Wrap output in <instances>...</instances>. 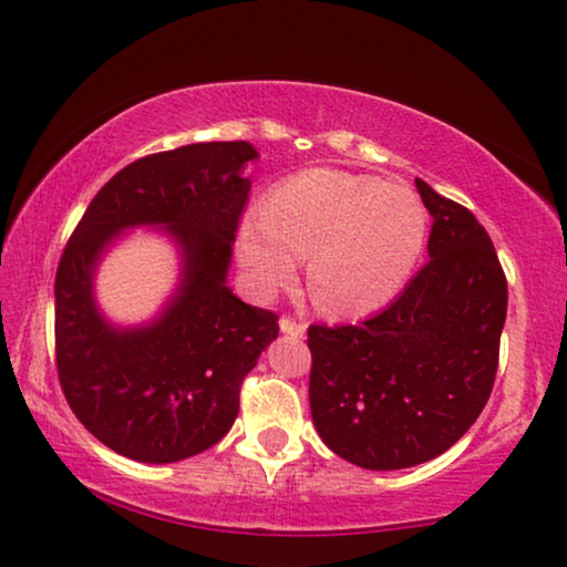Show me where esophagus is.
Returning a JSON list of instances; mask_svg holds the SVG:
<instances>
[{"label":"esophagus","mask_w":567,"mask_h":567,"mask_svg":"<svg viewBox=\"0 0 567 567\" xmlns=\"http://www.w3.org/2000/svg\"><path fill=\"white\" fill-rule=\"evenodd\" d=\"M278 327H281L284 334H291V338H303V332H307V324L293 322L291 317H284L281 322H278Z\"/></svg>","instance_id":"esophagus-1"}]
</instances>
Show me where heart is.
Wrapping results in <instances>:
<instances>
[{
	"label": "heart",
	"instance_id": "1",
	"mask_svg": "<svg viewBox=\"0 0 567 567\" xmlns=\"http://www.w3.org/2000/svg\"><path fill=\"white\" fill-rule=\"evenodd\" d=\"M430 217L414 188L334 168H309L274 186L260 215L237 233L252 289L276 293L309 258L317 307L334 317L379 311L406 289L420 264Z\"/></svg>",
	"mask_w": 567,
	"mask_h": 567
}]
</instances>
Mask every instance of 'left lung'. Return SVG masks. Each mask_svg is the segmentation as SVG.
Instances as JSON below:
<instances>
[{"label": "left lung", "instance_id": "obj_1", "mask_svg": "<svg viewBox=\"0 0 567 567\" xmlns=\"http://www.w3.org/2000/svg\"><path fill=\"white\" fill-rule=\"evenodd\" d=\"M430 264L360 324L309 327V406L334 455L399 471L455 445L486 406L506 322V276L473 212L416 178Z\"/></svg>", "mask_w": 567, "mask_h": 567}]
</instances>
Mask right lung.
I'll list each match as a JSON object with an SVG mask.
<instances>
[{
  "mask_svg": "<svg viewBox=\"0 0 567 567\" xmlns=\"http://www.w3.org/2000/svg\"><path fill=\"white\" fill-rule=\"evenodd\" d=\"M250 143H194L130 163L73 229L55 274V365L79 422L137 463H178L217 445L240 383L278 338L274 311L227 286L248 202ZM161 228L179 252L175 293L151 323L117 326L95 303V270L118 237Z\"/></svg>",
  "mask_w": 567,
  "mask_h": 567,
  "instance_id": "1",
  "label": "right lung"
}]
</instances>
